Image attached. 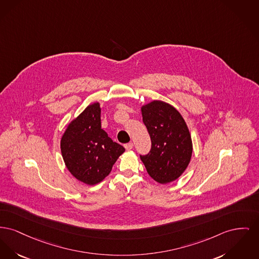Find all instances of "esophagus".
Returning <instances> with one entry per match:
<instances>
[{"mask_svg":"<svg viewBox=\"0 0 259 259\" xmlns=\"http://www.w3.org/2000/svg\"><path fill=\"white\" fill-rule=\"evenodd\" d=\"M133 143H128V144H126L124 147H125V149L127 150V151H130V150H132L133 149Z\"/></svg>","mask_w":259,"mask_h":259,"instance_id":"1","label":"esophagus"}]
</instances>
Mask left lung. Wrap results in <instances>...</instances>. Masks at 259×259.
<instances>
[{
	"label": "left lung",
	"instance_id": "1",
	"mask_svg": "<svg viewBox=\"0 0 259 259\" xmlns=\"http://www.w3.org/2000/svg\"><path fill=\"white\" fill-rule=\"evenodd\" d=\"M141 111L152 140L151 152L141 155V160L154 181L173 182L192 158L193 143L187 123L175 107L162 101L148 103Z\"/></svg>",
	"mask_w": 259,
	"mask_h": 259
}]
</instances>
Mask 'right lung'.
<instances>
[{
    "label": "right lung",
    "mask_w": 259,
    "mask_h": 259,
    "mask_svg": "<svg viewBox=\"0 0 259 259\" xmlns=\"http://www.w3.org/2000/svg\"><path fill=\"white\" fill-rule=\"evenodd\" d=\"M61 151L71 175L93 186L107 177L125 149L102 129L100 103H94L68 123L61 139Z\"/></svg>",
    "instance_id": "add662e5"
}]
</instances>
